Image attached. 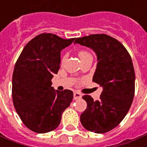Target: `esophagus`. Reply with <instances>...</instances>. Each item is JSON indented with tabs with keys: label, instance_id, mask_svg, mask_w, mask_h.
<instances>
[{
	"label": "esophagus",
	"instance_id": "esophagus-1",
	"mask_svg": "<svg viewBox=\"0 0 147 147\" xmlns=\"http://www.w3.org/2000/svg\"><path fill=\"white\" fill-rule=\"evenodd\" d=\"M82 98V95H81L80 92H75L74 93V100H77V99H80V98Z\"/></svg>",
	"mask_w": 147,
	"mask_h": 147
}]
</instances>
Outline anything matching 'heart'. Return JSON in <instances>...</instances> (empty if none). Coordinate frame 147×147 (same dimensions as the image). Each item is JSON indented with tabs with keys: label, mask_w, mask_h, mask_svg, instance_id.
I'll return each mask as SVG.
<instances>
[{
	"label": "heart",
	"mask_w": 147,
	"mask_h": 147,
	"mask_svg": "<svg viewBox=\"0 0 147 147\" xmlns=\"http://www.w3.org/2000/svg\"><path fill=\"white\" fill-rule=\"evenodd\" d=\"M79 57L80 58H83V57H86V56H88V55H90V53H88L87 51H81L79 52ZM65 58H66V56L64 55V56H63L61 58V63H63V62L64 61V60H65Z\"/></svg>",
	"instance_id": "b5f03b06"
}]
</instances>
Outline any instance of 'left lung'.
I'll return each mask as SVG.
<instances>
[{
    "label": "left lung",
    "mask_w": 147,
    "mask_h": 147,
    "mask_svg": "<svg viewBox=\"0 0 147 147\" xmlns=\"http://www.w3.org/2000/svg\"><path fill=\"white\" fill-rule=\"evenodd\" d=\"M74 44L90 48L96 53L98 63L92 81L102 86L99 100L83 96L87 108L81 114V124L94 133H106L120 124L133 102L135 74L132 60L120 42L105 34L76 38Z\"/></svg>",
    "instance_id": "left-lung-1"
}]
</instances>
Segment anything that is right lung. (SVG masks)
Here are the masks:
<instances>
[{"label": "right lung", "mask_w": 147, "mask_h": 147, "mask_svg": "<svg viewBox=\"0 0 147 147\" xmlns=\"http://www.w3.org/2000/svg\"><path fill=\"white\" fill-rule=\"evenodd\" d=\"M74 39L40 34L27 43L15 64L13 105L23 124L34 132L45 134L57 128L72 101V91L55 90L51 79L59 70L61 51Z\"/></svg>", "instance_id": "1"}]
</instances>
